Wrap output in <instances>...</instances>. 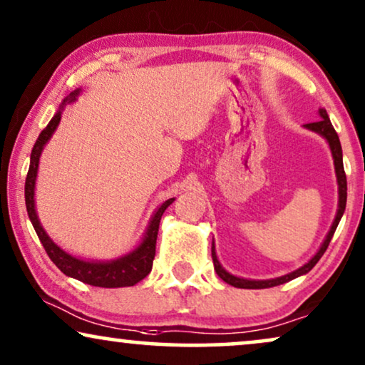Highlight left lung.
Segmentation results:
<instances>
[{
  "label": "left lung",
  "mask_w": 365,
  "mask_h": 365,
  "mask_svg": "<svg viewBox=\"0 0 365 365\" xmlns=\"http://www.w3.org/2000/svg\"><path fill=\"white\" fill-rule=\"evenodd\" d=\"M319 113H320V121H314V123H307L305 126L312 130V132H317V133L322 135V137L329 142L330 150H332L335 173H337V183H339V210H337V215H335V220L332 223V227H330V232L327 233V237H325V240H324L322 247H320V250L312 257V259L307 262V264H305L304 267H300V269H297L295 272H292V274H287L284 277H279V279H272V280H247V279H239V277H235V275H230L227 270L222 269L220 262L217 260L215 250H213V245H212V259H213V267H215V272L223 282H227V284L233 285V287H239V289H269V287H275V285L285 284V282L292 280L299 275L307 274V272L312 270L314 265L320 260V257L324 255V252L327 250L330 240H332L335 228H337L339 222H341V218L344 215V210H346L347 178H346V172H344L342 147H341V142H339V135L334 130L332 123H330L327 111L319 110Z\"/></svg>",
  "instance_id": "1"
}]
</instances>
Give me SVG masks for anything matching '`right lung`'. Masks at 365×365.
Here are the masks:
<instances>
[{
    "label": "right lung",
    "mask_w": 365,
    "mask_h": 365,
    "mask_svg": "<svg viewBox=\"0 0 365 365\" xmlns=\"http://www.w3.org/2000/svg\"><path fill=\"white\" fill-rule=\"evenodd\" d=\"M78 95H80V88L71 91L70 96H66V100L63 101V105H66L68 101H73ZM61 110L53 116L50 123L46 125V128L40 133L35 147L31 150L30 168H28L26 182H24V202H26L28 217H30L38 239H40L43 247H45L48 257H50L53 264H55L63 274L83 282V284L95 285V287H130V285H135L137 282L145 279V277L150 274V270H152L160 220H162L163 212L167 210V207L175 200V198H170V200L162 203V207L158 208L157 213H155L152 218V222H150V227L147 233H145V239L142 244H140V247H137L133 252H130L128 255L121 257V259L111 262H85L81 259H76V257H71L70 254H66L65 250H61L56 244H53V240L46 235V232L43 230V227L40 225V220H38L35 212V198L33 197H35V180L41 150L45 147L48 140H50L53 132L56 130L58 123H60Z\"/></svg>",
    "instance_id": "obj_1"
}]
</instances>
